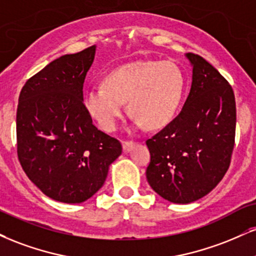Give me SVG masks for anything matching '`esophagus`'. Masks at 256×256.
I'll list each match as a JSON object with an SVG mask.
<instances>
[{"label":"esophagus","instance_id":"34e87169","mask_svg":"<svg viewBox=\"0 0 256 256\" xmlns=\"http://www.w3.org/2000/svg\"><path fill=\"white\" fill-rule=\"evenodd\" d=\"M134 146H136V143H134V142L125 140V142H122V150H124L125 152H130L131 150L134 148Z\"/></svg>","mask_w":256,"mask_h":256}]
</instances>
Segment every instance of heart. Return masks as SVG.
Listing matches in <instances>:
<instances>
[{"mask_svg": "<svg viewBox=\"0 0 256 256\" xmlns=\"http://www.w3.org/2000/svg\"><path fill=\"white\" fill-rule=\"evenodd\" d=\"M184 74L176 64L137 60L116 68L104 78V87L84 94L86 110L101 128L116 130L125 102L137 126L161 128L176 114L184 95Z\"/></svg>", "mask_w": 256, "mask_h": 256, "instance_id": "obj_1", "label": "heart"}]
</instances>
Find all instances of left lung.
Returning a JSON list of instances; mask_svg holds the SVG:
<instances>
[{"label": "left lung", "instance_id": "1", "mask_svg": "<svg viewBox=\"0 0 256 256\" xmlns=\"http://www.w3.org/2000/svg\"><path fill=\"white\" fill-rule=\"evenodd\" d=\"M192 86L182 110L146 146V178L163 199L190 204L210 193L226 175L235 143L236 102L232 86L194 54Z\"/></svg>", "mask_w": 256, "mask_h": 256}]
</instances>
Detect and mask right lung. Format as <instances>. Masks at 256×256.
I'll use <instances>...</instances> for the list:
<instances>
[{
    "label": "right lung",
    "mask_w": 256,
    "mask_h": 256,
    "mask_svg": "<svg viewBox=\"0 0 256 256\" xmlns=\"http://www.w3.org/2000/svg\"><path fill=\"white\" fill-rule=\"evenodd\" d=\"M96 46L64 54L24 83L16 112L18 156L48 198L80 204L102 187L122 144L98 130L83 104Z\"/></svg>",
    "instance_id": "1"
}]
</instances>
